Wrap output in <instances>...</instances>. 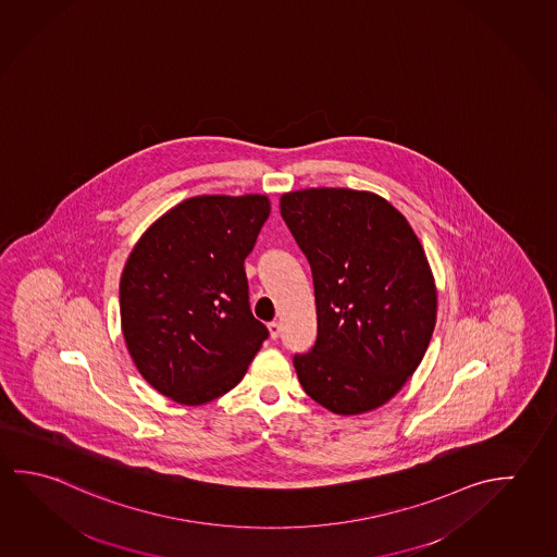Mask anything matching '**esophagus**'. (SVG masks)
I'll use <instances>...</instances> for the list:
<instances>
[{"instance_id": "1", "label": "esophagus", "mask_w": 557, "mask_h": 557, "mask_svg": "<svg viewBox=\"0 0 557 557\" xmlns=\"http://www.w3.org/2000/svg\"><path fill=\"white\" fill-rule=\"evenodd\" d=\"M268 331H270V336L275 341L280 336V332H282V324L277 321H272L268 324Z\"/></svg>"}]
</instances>
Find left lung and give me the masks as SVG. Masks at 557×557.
Segmentation results:
<instances>
[{"label":"left lung","instance_id":"8db88e82","mask_svg":"<svg viewBox=\"0 0 557 557\" xmlns=\"http://www.w3.org/2000/svg\"><path fill=\"white\" fill-rule=\"evenodd\" d=\"M285 225L311 264L317 342L293 366L334 414L393 399L417 371L436 324V285L409 221L387 199L346 187L283 194Z\"/></svg>","mask_w":557,"mask_h":557}]
</instances>
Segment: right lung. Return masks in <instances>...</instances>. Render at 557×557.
Wrapping results in <instances>:
<instances>
[{
	"label": "right lung",
	"instance_id": "right-lung-1",
	"mask_svg": "<svg viewBox=\"0 0 557 557\" xmlns=\"http://www.w3.org/2000/svg\"><path fill=\"white\" fill-rule=\"evenodd\" d=\"M270 199L197 196L148 226L119 283L121 329L140 375L180 405L236 387L268 338L248 302L245 260Z\"/></svg>",
	"mask_w": 557,
	"mask_h": 557
}]
</instances>
